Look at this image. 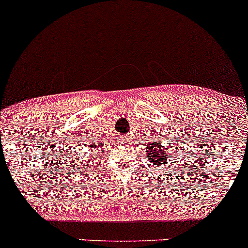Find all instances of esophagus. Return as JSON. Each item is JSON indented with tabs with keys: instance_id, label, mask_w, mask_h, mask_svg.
Returning a JSON list of instances; mask_svg holds the SVG:
<instances>
[{
	"instance_id": "34e87169",
	"label": "esophagus",
	"mask_w": 248,
	"mask_h": 248,
	"mask_svg": "<svg viewBox=\"0 0 248 248\" xmlns=\"http://www.w3.org/2000/svg\"><path fill=\"white\" fill-rule=\"evenodd\" d=\"M119 141H121V143H125V141H124V140H119Z\"/></svg>"
}]
</instances>
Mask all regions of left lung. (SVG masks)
<instances>
[{"label":"left lung","mask_w":248,"mask_h":248,"mask_svg":"<svg viewBox=\"0 0 248 248\" xmlns=\"http://www.w3.org/2000/svg\"><path fill=\"white\" fill-rule=\"evenodd\" d=\"M146 154L149 155L150 160L155 161V165H160V164H164V161H166V155L164 154L163 147L159 143H149L147 144Z\"/></svg>","instance_id":"1"}]
</instances>
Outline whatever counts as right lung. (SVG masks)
<instances>
[{
	"mask_svg": "<svg viewBox=\"0 0 248 248\" xmlns=\"http://www.w3.org/2000/svg\"><path fill=\"white\" fill-rule=\"evenodd\" d=\"M101 145H102V144H101ZM101 145H99V147H98V149H101ZM93 146H96V145H94V144H93ZM103 146V145H102Z\"/></svg>",
	"mask_w": 248,
	"mask_h": 248,
	"instance_id": "add662e5",
	"label": "right lung"
}]
</instances>
